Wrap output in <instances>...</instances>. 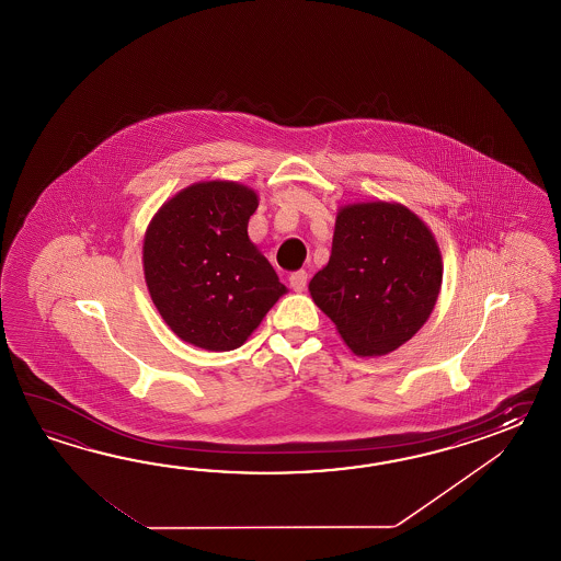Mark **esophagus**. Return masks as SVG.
Instances as JSON below:
<instances>
[{
    "label": "esophagus",
    "instance_id": "1",
    "mask_svg": "<svg viewBox=\"0 0 561 561\" xmlns=\"http://www.w3.org/2000/svg\"><path fill=\"white\" fill-rule=\"evenodd\" d=\"M307 273L305 271H298V273H293V275L288 276V283H290V288L295 290V293H302L305 288H307Z\"/></svg>",
    "mask_w": 561,
    "mask_h": 561
}]
</instances>
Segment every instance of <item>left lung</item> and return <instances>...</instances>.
Wrapping results in <instances>:
<instances>
[{
	"instance_id": "8db88e82",
	"label": "left lung",
	"mask_w": 561,
	"mask_h": 561,
	"mask_svg": "<svg viewBox=\"0 0 561 561\" xmlns=\"http://www.w3.org/2000/svg\"><path fill=\"white\" fill-rule=\"evenodd\" d=\"M442 280L427 225L403 204L377 201L336 213L331 259L309 290L355 355L379 357L427 322Z\"/></svg>"
}]
</instances>
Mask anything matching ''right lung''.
<instances>
[{
    "instance_id": "obj_1",
    "label": "right lung",
    "mask_w": 561,
    "mask_h": 561,
    "mask_svg": "<svg viewBox=\"0 0 561 561\" xmlns=\"http://www.w3.org/2000/svg\"><path fill=\"white\" fill-rule=\"evenodd\" d=\"M256 192L196 182L156 213L144 237V278L182 341L206 351L244 345L286 286L249 239Z\"/></svg>"
}]
</instances>
